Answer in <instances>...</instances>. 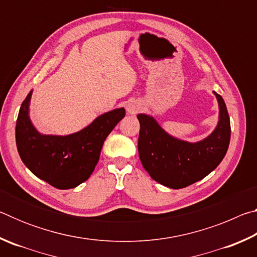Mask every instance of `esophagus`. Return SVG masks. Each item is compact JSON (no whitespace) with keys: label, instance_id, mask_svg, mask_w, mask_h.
<instances>
[{"label":"esophagus","instance_id":"obj_1","mask_svg":"<svg viewBox=\"0 0 257 257\" xmlns=\"http://www.w3.org/2000/svg\"><path fill=\"white\" fill-rule=\"evenodd\" d=\"M125 108H127V112L129 114H136V113L139 111V108H141V105L137 102H129L127 105H125Z\"/></svg>","mask_w":257,"mask_h":257}]
</instances>
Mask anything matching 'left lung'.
Wrapping results in <instances>:
<instances>
[{"mask_svg":"<svg viewBox=\"0 0 257 257\" xmlns=\"http://www.w3.org/2000/svg\"><path fill=\"white\" fill-rule=\"evenodd\" d=\"M219 104V121L206 138L189 143L169 135L154 116L139 113L138 153L152 179L180 189L211 173L223 160L230 143V119L223 98L213 92Z\"/></svg>","mask_w":257,"mask_h":257,"instance_id":"8db88e82","label":"left lung"}]
</instances>
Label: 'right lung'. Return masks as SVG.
I'll return each instance as SVG.
<instances>
[{
	"mask_svg": "<svg viewBox=\"0 0 257 257\" xmlns=\"http://www.w3.org/2000/svg\"><path fill=\"white\" fill-rule=\"evenodd\" d=\"M33 90L21 104L16 125V143L24 164L40 179L58 189L75 188L92 175L102 146L125 110L115 108L98 115L84 129L66 136L44 135L29 116Z\"/></svg>",
	"mask_w": 257,
	"mask_h": 257,
	"instance_id": "1",
	"label": "right lung"
}]
</instances>
